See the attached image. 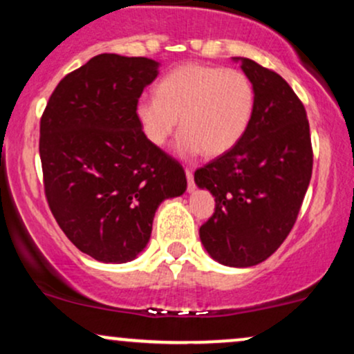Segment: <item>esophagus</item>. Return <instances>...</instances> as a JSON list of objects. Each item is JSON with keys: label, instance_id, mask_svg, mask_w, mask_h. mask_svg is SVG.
<instances>
[{"label": "esophagus", "instance_id": "34e87169", "mask_svg": "<svg viewBox=\"0 0 354 354\" xmlns=\"http://www.w3.org/2000/svg\"><path fill=\"white\" fill-rule=\"evenodd\" d=\"M186 180H188V189H194V180H193V171L189 168H186Z\"/></svg>", "mask_w": 354, "mask_h": 354}]
</instances>
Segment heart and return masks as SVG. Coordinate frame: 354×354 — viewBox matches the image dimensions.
<instances>
[{
  "mask_svg": "<svg viewBox=\"0 0 354 354\" xmlns=\"http://www.w3.org/2000/svg\"><path fill=\"white\" fill-rule=\"evenodd\" d=\"M158 95H143L135 113L146 140L163 146L176 131L183 154L219 156L241 140L254 109V88L243 71L189 63L158 83Z\"/></svg>",
  "mask_w": 354,
  "mask_h": 354,
  "instance_id": "heart-1",
  "label": "heart"
}]
</instances>
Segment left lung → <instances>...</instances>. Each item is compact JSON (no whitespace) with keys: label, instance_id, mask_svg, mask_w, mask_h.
<instances>
[{"label":"left lung","instance_id":"left-lung-1","mask_svg":"<svg viewBox=\"0 0 354 354\" xmlns=\"http://www.w3.org/2000/svg\"><path fill=\"white\" fill-rule=\"evenodd\" d=\"M254 88L250 126L230 151L194 171L214 196L200 228L203 246L226 266L265 261L281 246L301 209L313 173L310 123L301 100L278 73L243 58Z\"/></svg>","mask_w":354,"mask_h":354}]
</instances>
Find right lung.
Listing matches in <instances>:
<instances>
[{"instance_id":"add662e5","label":"right lung","mask_w":354,"mask_h":354,"mask_svg":"<svg viewBox=\"0 0 354 354\" xmlns=\"http://www.w3.org/2000/svg\"><path fill=\"white\" fill-rule=\"evenodd\" d=\"M154 59L104 53L68 73L39 121L48 206L68 239L103 263L135 259L154 211L186 189L183 166L146 140L135 106Z\"/></svg>"}]
</instances>
